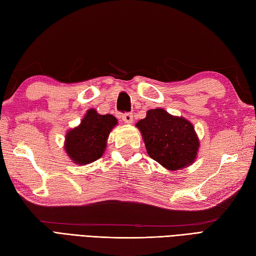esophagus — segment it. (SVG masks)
Wrapping results in <instances>:
<instances>
[{"mask_svg":"<svg viewBox=\"0 0 256 256\" xmlns=\"http://www.w3.org/2000/svg\"><path fill=\"white\" fill-rule=\"evenodd\" d=\"M122 120L125 123H132L133 122V114L126 112L122 114Z\"/></svg>","mask_w":256,"mask_h":256,"instance_id":"1","label":"esophagus"}]
</instances>
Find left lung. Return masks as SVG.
<instances>
[{
	"mask_svg": "<svg viewBox=\"0 0 256 256\" xmlns=\"http://www.w3.org/2000/svg\"><path fill=\"white\" fill-rule=\"evenodd\" d=\"M136 126L150 157L165 168L178 170L194 162L199 140L192 124L186 118L172 116L162 108H153Z\"/></svg>",
	"mask_w": 256,
	"mask_h": 256,
	"instance_id": "1",
	"label": "left lung"
}]
</instances>
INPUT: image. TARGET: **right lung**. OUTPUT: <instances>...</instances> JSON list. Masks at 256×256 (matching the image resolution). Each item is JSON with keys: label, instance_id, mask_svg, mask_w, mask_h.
Segmentation results:
<instances>
[{"label": "right lung", "instance_id": "1", "mask_svg": "<svg viewBox=\"0 0 256 256\" xmlns=\"http://www.w3.org/2000/svg\"><path fill=\"white\" fill-rule=\"evenodd\" d=\"M118 123L111 114L100 116L89 110L81 124L67 133L66 148L72 160L77 164H90L99 160L104 152L108 133Z\"/></svg>", "mask_w": 256, "mask_h": 256}]
</instances>
